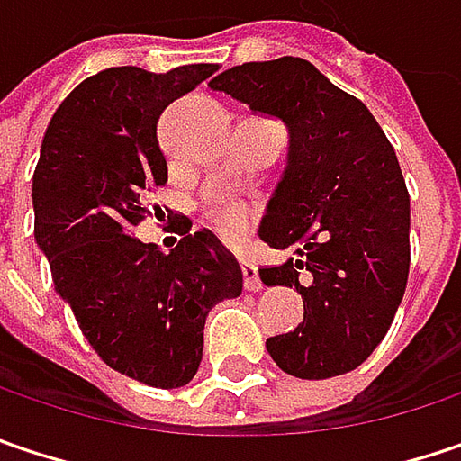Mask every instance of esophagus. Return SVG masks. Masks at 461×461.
<instances>
[{"label":"esophagus","instance_id":"34e87169","mask_svg":"<svg viewBox=\"0 0 461 461\" xmlns=\"http://www.w3.org/2000/svg\"><path fill=\"white\" fill-rule=\"evenodd\" d=\"M242 282H245V289H248V292H258V289L263 286L260 276H258V268L250 260H242Z\"/></svg>","mask_w":461,"mask_h":461}]
</instances>
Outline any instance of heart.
<instances>
[{
    "instance_id": "heart-1",
    "label": "heart",
    "mask_w": 461,
    "mask_h": 461,
    "mask_svg": "<svg viewBox=\"0 0 461 461\" xmlns=\"http://www.w3.org/2000/svg\"><path fill=\"white\" fill-rule=\"evenodd\" d=\"M258 205L248 203L234 195H213L203 211V221L208 230H213L224 242H242L258 224Z\"/></svg>"
}]
</instances>
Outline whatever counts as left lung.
<instances>
[{"label":"left lung","instance_id":"obj_1","mask_svg":"<svg viewBox=\"0 0 461 461\" xmlns=\"http://www.w3.org/2000/svg\"><path fill=\"white\" fill-rule=\"evenodd\" d=\"M211 88L292 132L260 224V240L292 258L260 279L294 286L305 312L294 331L266 339L268 355L308 381L349 373L392 329L410 276V193L393 146L360 98L300 57L245 62Z\"/></svg>","mask_w":461,"mask_h":461}]
</instances>
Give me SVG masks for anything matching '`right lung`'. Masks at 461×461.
I'll use <instances>...</instances> for the list:
<instances>
[{"label": "right lung", "instance_id": "add662e5", "mask_svg": "<svg viewBox=\"0 0 461 461\" xmlns=\"http://www.w3.org/2000/svg\"><path fill=\"white\" fill-rule=\"evenodd\" d=\"M216 69L112 68L86 77L54 112L33 172V234L57 292L106 366L158 389L193 381L205 315L242 294L237 258L213 231H190V219L169 253L135 237L149 195L169 179L158 117Z\"/></svg>", "mask_w": 461, "mask_h": 461}]
</instances>
